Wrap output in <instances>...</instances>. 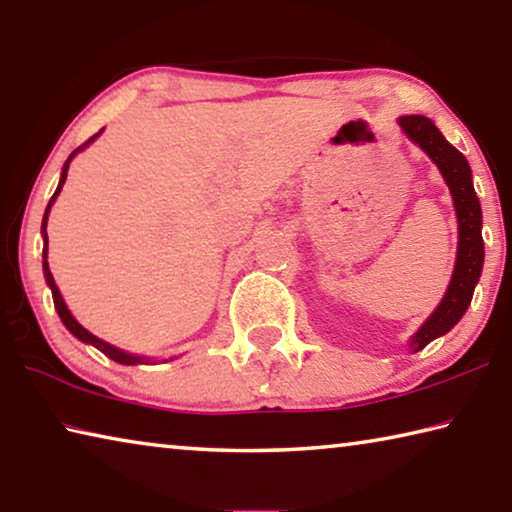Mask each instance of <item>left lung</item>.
Instances as JSON below:
<instances>
[{"label":"left lung","mask_w":512,"mask_h":512,"mask_svg":"<svg viewBox=\"0 0 512 512\" xmlns=\"http://www.w3.org/2000/svg\"><path fill=\"white\" fill-rule=\"evenodd\" d=\"M400 126L438 164L440 173H443L449 185V192L454 196L458 216V255L452 282H449V289L438 309L420 327V332L413 336L411 348L418 352L427 348L433 339L447 334L470 307L472 293L483 268L481 205L472 187V171L465 155L445 140L431 119L422 115H406L400 117Z\"/></svg>","instance_id":"8db88e82"}]
</instances>
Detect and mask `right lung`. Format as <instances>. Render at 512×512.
Listing matches in <instances>:
<instances>
[{"mask_svg":"<svg viewBox=\"0 0 512 512\" xmlns=\"http://www.w3.org/2000/svg\"><path fill=\"white\" fill-rule=\"evenodd\" d=\"M101 135V131L97 133V135H92L88 142H83L79 149H74L72 151V155H69L67 158V162H65V167H63V176H60V183H58V189L54 192V196H51V201H49V205H47V210H45V219H42V235H45V250H42V257H45V262H42V268H45V277H47V284L51 287V296H54V307H56V311H58V316H60V320H63L65 323V327L69 329V332H72L76 339H81V341H85V343H92L94 348H99L103 354H106V357H110L112 361H117V363H124V366H135V363H140L142 361V357H133V354H126V352H121V350H117V348H112V345H108V343H103L101 339H97V336L94 334H90L88 329L85 327H81L79 323H76L74 320V316L69 314V309H67V305H65V300H63V296H60V291H58V287H56V282H54V275H51V271H49V264H47V219H49V210H51V203L56 201V196L60 194V189H63V185H65V178H67V169H69V162H72V158L76 153H79L81 149H85V146H88L94 137H99Z\"/></svg>","mask_w":512,"mask_h":512,"instance_id":"add662e5","label":"right lung"}]
</instances>
